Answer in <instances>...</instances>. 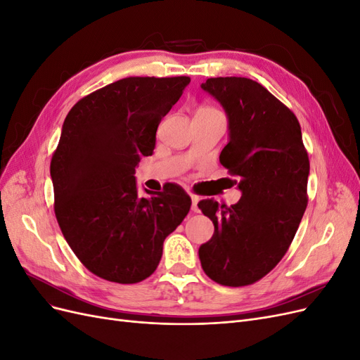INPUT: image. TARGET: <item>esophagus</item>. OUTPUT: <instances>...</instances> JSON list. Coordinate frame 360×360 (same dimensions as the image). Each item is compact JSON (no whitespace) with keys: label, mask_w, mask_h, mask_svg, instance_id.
<instances>
[{"label":"esophagus","mask_w":360,"mask_h":360,"mask_svg":"<svg viewBox=\"0 0 360 360\" xmlns=\"http://www.w3.org/2000/svg\"><path fill=\"white\" fill-rule=\"evenodd\" d=\"M191 200H192V212H200V209H198V201H200V198L197 197V195H192L191 197Z\"/></svg>","instance_id":"34e87169"}]
</instances>
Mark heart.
<instances>
[{"instance_id":"heart-1","label":"heart","mask_w":360,"mask_h":360,"mask_svg":"<svg viewBox=\"0 0 360 360\" xmlns=\"http://www.w3.org/2000/svg\"><path fill=\"white\" fill-rule=\"evenodd\" d=\"M198 111H204V112H221V111H217L216 108H213V106H201Z\"/></svg>"}]
</instances>
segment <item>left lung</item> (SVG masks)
Segmentation results:
<instances>
[{
    "instance_id": "1",
    "label": "left lung",
    "mask_w": 360,
    "mask_h": 360,
    "mask_svg": "<svg viewBox=\"0 0 360 360\" xmlns=\"http://www.w3.org/2000/svg\"><path fill=\"white\" fill-rule=\"evenodd\" d=\"M201 89L228 115L230 143L219 160L242 191L228 207L198 202L214 225L200 246L202 270L226 287H245L264 278L288 250L308 205L309 158L299 120L263 85L237 76L209 78Z\"/></svg>"
}]
</instances>
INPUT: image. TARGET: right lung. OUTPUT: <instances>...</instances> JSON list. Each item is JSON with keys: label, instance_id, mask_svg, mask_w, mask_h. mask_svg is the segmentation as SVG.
Here are the masks:
<instances>
[{"label": "right lung", "instance_id": "right-lung-1", "mask_svg": "<svg viewBox=\"0 0 360 360\" xmlns=\"http://www.w3.org/2000/svg\"><path fill=\"white\" fill-rule=\"evenodd\" d=\"M189 82V76H130L82 97L64 120L51 160L53 212L70 249L96 276L117 284L148 278L163 240L191 210L179 184L139 197L134 176L141 158L153 155L160 120Z\"/></svg>", "mask_w": 360, "mask_h": 360}]
</instances>
